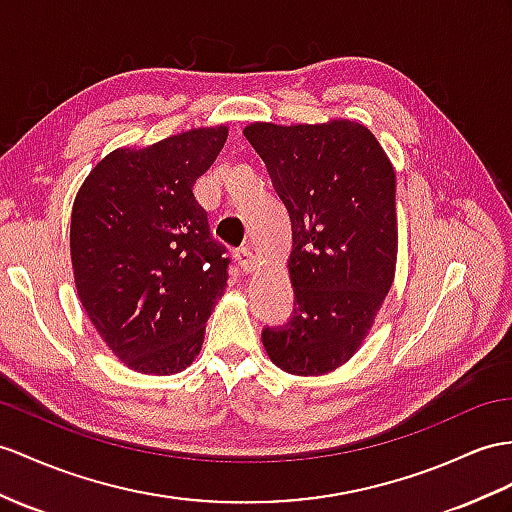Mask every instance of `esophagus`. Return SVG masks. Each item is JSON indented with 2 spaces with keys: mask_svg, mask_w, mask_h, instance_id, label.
<instances>
[{
  "mask_svg": "<svg viewBox=\"0 0 512 512\" xmlns=\"http://www.w3.org/2000/svg\"><path fill=\"white\" fill-rule=\"evenodd\" d=\"M234 260L239 263L243 273H252L256 269V256L249 247H241L234 252Z\"/></svg>",
  "mask_w": 512,
  "mask_h": 512,
  "instance_id": "34e87169",
  "label": "esophagus"
}]
</instances>
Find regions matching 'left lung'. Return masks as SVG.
I'll return each instance as SVG.
<instances>
[{
	"label": "left lung",
	"mask_w": 512,
	"mask_h": 512,
	"mask_svg": "<svg viewBox=\"0 0 512 512\" xmlns=\"http://www.w3.org/2000/svg\"><path fill=\"white\" fill-rule=\"evenodd\" d=\"M289 210V323L263 330L269 358L293 376H323L350 360L389 293L397 260L395 171L363 123H249Z\"/></svg>",
	"instance_id": "obj_1"
}]
</instances>
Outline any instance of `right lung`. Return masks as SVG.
<instances>
[{"instance_id":"obj_1","label":"right lung","mask_w":512,"mask_h":512,"mask_svg":"<svg viewBox=\"0 0 512 512\" xmlns=\"http://www.w3.org/2000/svg\"><path fill=\"white\" fill-rule=\"evenodd\" d=\"M228 128H197L99 160L71 213V265L99 336L130 369L169 376L202 350L226 291V247L193 195Z\"/></svg>"}]
</instances>
